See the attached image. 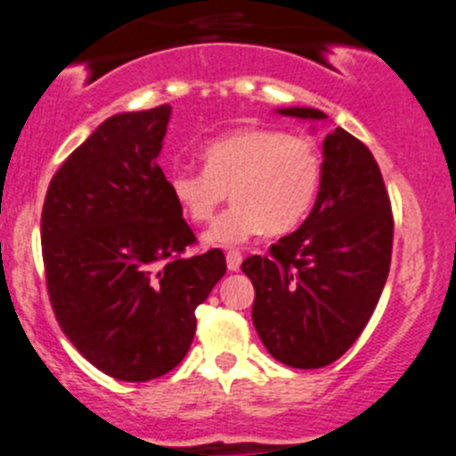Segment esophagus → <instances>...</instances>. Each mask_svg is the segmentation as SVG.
I'll use <instances>...</instances> for the list:
<instances>
[{"instance_id":"obj_1","label":"esophagus","mask_w":456,"mask_h":456,"mask_svg":"<svg viewBox=\"0 0 456 456\" xmlns=\"http://www.w3.org/2000/svg\"><path fill=\"white\" fill-rule=\"evenodd\" d=\"M241 252L239 250H228L226 255V261H228V270H232V273H237L239 268H241Z\"/></svg>"}]
</instances>
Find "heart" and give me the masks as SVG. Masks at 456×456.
<instances>
[{
	"mask_svg": "<svg viewBox=\"0 0 456 456\" xmlns=\"http://www.w3.org/2000/svg\"><path fill=\"white\" fill-rule=\"evenodd\" d=\"M204 168L177 166L168 191L183 217L208 224L219 206L237 204L206 232V241L237 246L264 234H286L310 215L323 186V157L317 143L274 128H237L201 148Z\"/></svg>",
	"mask_w": 456,
	"mask_h": 456,
	"instance_id": "1",
	"label": "heart"
}]
</instances>
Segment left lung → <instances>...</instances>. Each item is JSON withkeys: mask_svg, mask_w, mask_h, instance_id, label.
Masks as SVG:
<instances>
[{"mask_svg": "<svg viewBox=\"0 0 456 456\" xmlns=\"http://www.w3.org/2000/svg\"><path fill=\"white\" fill-rule=\"evenodd\" d=\"M281 115L326 119L314 108ZM390 197L363 142L335 128L323 139V186L305 222L241 264L255 286L252 323L277 362L330 366L370 322L390 273Z\"/></svg>", "mask_w": 456, "mask_h": 456, "instance_id": "8db88e82", "label": "left lung"}]
</instances>
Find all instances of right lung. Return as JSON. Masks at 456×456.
<instances>
[{
  "instance_id": "right-lung-1",
  "label": "right lung",
  "mask_w": 456,
  "mask_h": 456,
  "mask_svg": "<svg viewBox=\"0 0 456 456\" xmlns=\"http://www.w3.org/2000/svg\"><path fill=\"white\" fill-rule=\"evenodd\" d=\"M170 106L103 121L48 186L42 256L57 323L94 368L142 383L186 357L197 305L226 274L197 237L157 164Z\"/></svg>"
}]
</instances>
